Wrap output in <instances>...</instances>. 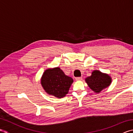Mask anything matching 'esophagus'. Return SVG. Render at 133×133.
<instances>
[{
	"instance_id": "1",
	"label": "esophagus",
	"mask_w": 133,
	"mask_h": 133,
	"mask_svg": "<svg viewBox=\"0 0 133 133\" xmlns=\"http://www.w3.org/2000/svg\"><path fill=\"white\" fill-rule=\"evenodd\" d=\"M75 79H76V81H81L82 79V77H77V78H75Z\"/></svg>"
}]
</instances>
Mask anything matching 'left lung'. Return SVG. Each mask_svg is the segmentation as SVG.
<instances>
[{"label": "left lung", "mask_w": 133, "mask_h": 133, "mask_svg": "<svg viewBox=\"0 0 133 133\" xmlns=\"http://www.w3.org/2000/svg\"><path fill=\"white\" fill-rule=\"evenodd\" d=\"M85 81L93 91L99 93L110 85L112 79L109 74L102 72L99 70H94L91 75L85 79Z\"/></svg>", "instance_id": "left-lung-1"}]
</instances>
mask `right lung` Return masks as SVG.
I'll return each mask as SVG.
<instances>
[{"label": "right lung", "instance_id": "add662e5", "mask_svg": "<svg viewBox=\"0 0 133 133\" xmlns=\"http://www.w3.org/2000/svg\"><path fill=\"white\" fill-rule=\"evenodd\" d=\"M73 82L72 78L65 75L58 67L45 70L41 79V85L46 93L58 98L68 94Z\"/></svg>", "mask_w": 133, "mask_h": 133}]
</instances>
